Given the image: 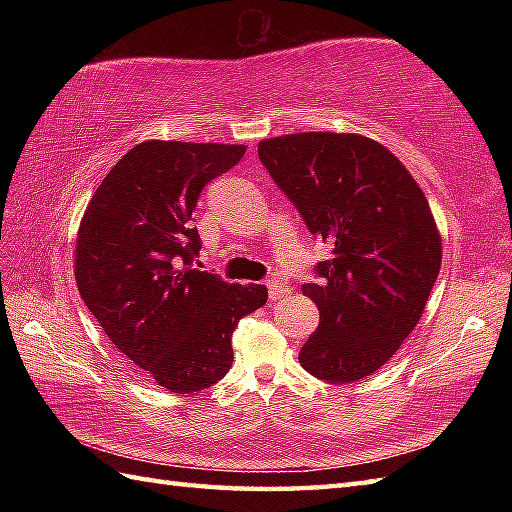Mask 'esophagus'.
<instances>
[{
  "instance_id": "obj_1",
  "label": "esophagus",
  "mask_w": 512,
  "mask_h": 512,
  "mask_svg": "<svg viewBox=\"0 0 512 512\" xmlns=\"http://www.w3.org/2000/svg\"><path fill=\"white\" fill-rule=\"evenodd\" d=\"M266 288H268L270 301H277V299H281V297L288 295V292H290V288L286 284H279L277 279H268L266 281Z\"/></svg>"
}]
</instances>
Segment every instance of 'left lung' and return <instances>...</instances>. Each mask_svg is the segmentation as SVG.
Segmentation results:
<instances>
[{
  "mask_svg": "<svg viewBox=\"0 0 512 512\" xmlns=\"http://www.w3.org/2000/svg\"><path fill=\"white\" fill-rule=\"evenodd\" d=\"M259 160L308 231L332 246L303 295L319 328L299 352L312 376L345 385L374 374L416 328L442 244L424 193L372 138L306 132L262 140Z\"/></svg>",
  "mask_w": 512,
  "mask_h": 512,
  "instance_id": "1",
  "label": "left lung"
}]
</instances>
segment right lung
Wrapping results in <instances>:
<instances>
[{
    "instance_id": "right-lung-1",
    "label": "right lung",
    "mask_w": 512,
    "mask_h": 512,
    "mask_svg": "<svg viewBox=\"0 0 512 512\" xmlns=\"http://www.w3.org/2000/svg\"><path fill=\"white\" fill-rule=\"evenodd\" d=\"M244 151L145 140L107 173L79 226L74 277L85 306L129 361L176 394L224 378L239 319L268 299L266 286L193 266L202 248L195 204Z\"/></svg>"
}]
</instances>
